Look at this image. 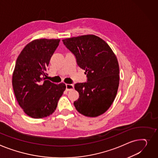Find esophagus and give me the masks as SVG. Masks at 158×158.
<instances>
[{
  "label": "esophagus",
  "mask_w": 158,
  "mask_h": 158,
  "mask_svg": "<svg viewBox=\"0 0 158 158\" xmlns=\"http://www.w3.org/2000/svg\"><path fill=\"white\" fill-rule=\"evenodd\" d=\"M74 88V86H73V85H70V84H67L66 85V89L67 91H70Z\"/></svg>",
  "instance_id": "1"
}]
</instances>
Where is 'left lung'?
Wrapping results in <instances>:
<instances>
[{
	"label": "left lung",
	"mask_w": 158,
	"mask_h": 158,
	"mask_svg": "<svg viewBox=\"0 0 158 158\" xmlns=\"http://www.w3.org/2000/svg\"><path fill=\"white\" fill-rule=\"evenodd\" d=\"M75 55L79 67L85 70L86 82L77 83L79 98L73 102L76 110L87 117H97L113 103L119 84V67L114 52L106 41L94 35L62 40Z\"/></svg>",
	"instance_id": "left-lung-1"
}]
</instances>
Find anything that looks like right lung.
Wrapping results in <instances>:
<instances>
[{
	"label": "right lung",
	"mask_w": 158,
	"mask_h": 158,
	"mask_svg": "<svg viewBox=\"0 0 158 158\" xmlns=\"http://www.w3.org/2000/svg\"><path fill=\"white\" fill-rule=\"evenodd\" d=\"M60 39L34 40L21 51L13 73V87L17 102L28 116L40 119L55 112L65 90L64 83L46 80L51 57Z\"/></svg>",
	"instance_id": "add662e5"
}]
</instances>
